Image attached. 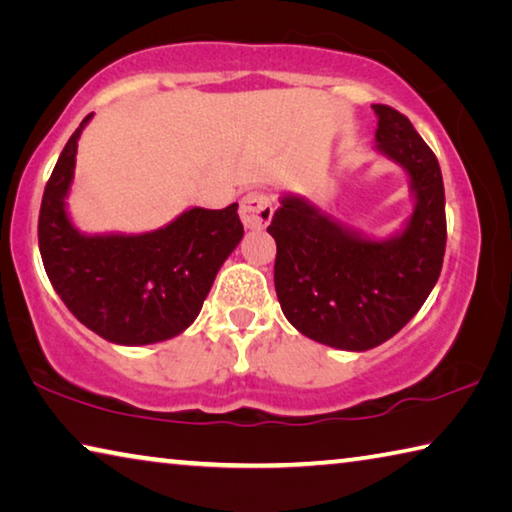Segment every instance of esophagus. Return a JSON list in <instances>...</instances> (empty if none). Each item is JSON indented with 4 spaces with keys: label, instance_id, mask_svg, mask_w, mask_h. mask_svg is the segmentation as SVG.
<instances>
[{
    "label": "esophagus",
    "instance_id": "esophagus-1",
    "mask_svg": "<svg viewBox=\"0 0 512 512\" xmlns=\"http://www.w3.org/2000/svg\"><path fill=\"white\" fill-rule=\"evenodd\" d=\"M273 219V198L266 192H248L241 198V221L250 230H262Z\"/></svg>",
    "mask_w": 512,
    "mask_h": 512
}]
</instances>
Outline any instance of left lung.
<instances>
[{
	"label": "left lung",
	"instance_id": "1",
	"mask_svg": "<svg viewBox=\"0 0 512 512\" xmlns=\"http://www.w3.org/2000/svg\"><path fill=\"white\" fill-rule=\"evenodd\" d=\"M377 149L409 171L418 198L400 237L370 241L296 196L282 198L268 232L277 244L275 291L284 316L309 339L370 350L395 336L429 298L447 244L438 160L409 117L375 103Z\"/></svg>",
	"mask_w": 512,
	"mask_h": 512
}]
</instances>
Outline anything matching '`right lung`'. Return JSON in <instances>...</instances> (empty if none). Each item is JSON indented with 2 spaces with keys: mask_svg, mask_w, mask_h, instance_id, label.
I'll use <instances>...</instances> for the list:
<instances>
[{
  "mask_svg": "<svg viewBox=\"0 0 512 512\" xmlns=\"http://www.w3.org/2000/svg\"><path fill=\"white\" fill-rule=\"evenodd\" d=\"M90 117L67 140L42 194V264L65 307L101 339L119 345L171 339L194 323L221 264L244 237L239 205L194 207L146 235H81L67 219L65 196L76 140Z\"/></svg>",
  "mask_w": 512,
  "mask_h": 512,
  "instance_id": "obj_1",
  "label": "right lung"
}]
</instances>
